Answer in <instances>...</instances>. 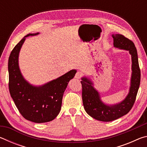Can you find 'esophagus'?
<instances>
[{"label":"esophagus","mask_w":147,"mask_h":147,"mask_svg":"<svg viewBox=\"0 0 147 147\" xmlns=\"http://www.w3.org/2000/svg\"><path fill=\"white\" fill-rule=\"evenodd\" d=\"M82 74L80 72H77V73L75 74L74 77H75V78L76 79H80L82 77Z\"/></svg>","instance_id":"34e87169"}]
</instances>
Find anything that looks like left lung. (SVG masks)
Here are the masks:
<instances>
[{"mask_svg": "<svg viewBox=\"0 0 147 147\" xmlns=\"http://www.w3.org/2000/svg\"><path fill=\"white\" fill-rule=\"evenodd\" d=\"M113 45L116 48L128 51L131 56V76L129 93L121 102L108 105L101 100L100 94L94 88L93 84L86 77L82 78V101L84 109L88 115L98 121L109 122L127 114L134 106L140 85L141 71L135 45L123 35H112Z\"/></svg>", "mask_w": 147, "mask_h": 147, "instance_id": "obj_1", "label": "left lung"}]
</instances>
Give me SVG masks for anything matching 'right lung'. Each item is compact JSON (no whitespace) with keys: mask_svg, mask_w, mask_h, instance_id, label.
Masks as SVG:
<instances>
[{"mask_svg":"<svg viewBox=\"0 0 147 147\" xmlns=\"http://www.w3.org/2000/svg\"><path fill=\"white\" fill-rule=\"evenodd\" d=\"M38 34L26 35L11 52L8 59V86L11 98L22 116L34 123H42L53 121L59 114L64 91L76 70H71L41 86L29 84L19 69V54L26 37Z\"/></svg>","mask_w":147,"mask_h":147,"instance_id":"obj_1","label":"right lung"}]
</instances>
